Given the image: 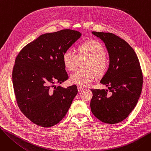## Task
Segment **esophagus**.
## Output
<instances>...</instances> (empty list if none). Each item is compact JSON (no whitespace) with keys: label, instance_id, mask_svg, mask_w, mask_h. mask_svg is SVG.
I'll list each match as a JSON object with an SVG mask.
<instances>
[{"label":"esophagus","instance_id":"esophagus-1","mask_svg":"<svg viewBox=\"0 0 151 151\" xmlns=\"http://www.w3.org/2000/svg\"><path fill=\"white\" fill-rule=\"evenodd\" d=\"M83 90H84V88L80 86H78V92H81Z\"/></svg>","mask_w":151,"mask_h":151}]
</instances>
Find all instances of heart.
Listing matches in <instances>:
<instances>
[{"instance_id": "heart-1", "label": "heart", "mask_w": 151, "mask_h": 151, "mask_svg": "<svg viewBox=\"0 0 151 151\" xmlns=\"http://www.w3.org/2000/svg\"><path fill=\"white\" fill-rule=\"evenodd\" d=\"M78 55L69 49L62 55V62L65 68L68 71L76 69L79 60L87 59L84 67L86 69L79 70L71 75L70 81L71 84L80 87L89 86L96 80L97 73L104 74L108 66L105 47L100 42L89 40L78 45Z\"/></svg>"}]
</instances>
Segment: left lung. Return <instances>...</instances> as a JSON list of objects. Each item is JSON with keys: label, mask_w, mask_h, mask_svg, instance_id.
<instances>
[{"label": "left lung", "mask_w": 151, "mask_h": 151, "mask_svg": "<svg viewBox=\"0 0 151 151\" xmlns=\"http://www.w3.org/2000/svg\"><path fill=\"white\" fill-rule=\"evenodd\" d=\"M92 33L104 42L108 52L109 67L100 83L108 87L111 96L107 89H91V109L100 121L114 124L127 117L137 104L142 85L139 62L124 40L112 33Z\"/></svg>", "instance_id": "1"}]
</instances>
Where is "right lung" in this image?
Segmentation results:
<instances>
[{
    "label": "right lung",
    "mask_w": 151,
    "mask_h": 151,
    "mask_svg": "<svg viewBox=\"0 0 151 151\" xmlns=\"http://www.w3.org/2000/svg\"><path fill=\"white\" fill-rule=\"evenodd\" d=\"M81 36L70 29L41 35L16 58L12 73L16 99L21 112L33 123L50 127L68 112L78 93L76 86L51 89L50 85L68 80L62 55Z\"/></svg>",
    "instance_id": "add662e5"
}]
</instances>
